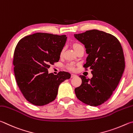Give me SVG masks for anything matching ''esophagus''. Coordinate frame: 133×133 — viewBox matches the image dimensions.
<instances>
[{"instance_id":"obj_1","label":"esophagus","mask_w":133,"mask_h":133,"mask_svg":"<svg viewBox=\"0 0 133 133\" xmlns=\"http://www.w3.org/2000/svg\"><path fill=\"white\" fill-rule=\"evenodd\" d=\"M75 76H76V75H75V74H71V78H74Z\"/></svg>"}]
</instances>
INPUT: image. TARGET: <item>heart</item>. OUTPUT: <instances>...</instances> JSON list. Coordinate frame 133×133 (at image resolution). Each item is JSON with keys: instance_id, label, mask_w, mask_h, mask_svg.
<instances>
[{"instance_id": "obj_1", "label": "heart", "mask_w": 133, "mask_h": 133, "mask_svg": "<svg viewBox=\"0 0 133 133\" xmlns=\"http://www.w3.org/2000/svg\"><path fill=\"white\" fill-rule=\"evenodd\" d=\"M81 46H82L80 44L75 43V44H73V47L74 48V50H75V51H76L79 48L81 47ZM63 51H64V50H62L61 51V55L62 54ZM66 68L69 69V70H70V71H74V69H75V65H74L73 63H71V64H69L66 65Z\"/></svg>"}]
</instances>
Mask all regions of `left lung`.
<instances>
[{"label":"left lung","instance_id":"8db88e82","mask_svg":"<svg viewBox=\"0 0 133 133\" xmlns=\"http://www.w3.org/2000/svg\"><path fill=\"white\" fill-rule=\"evenodd\" d=\"M74 37L85 45L88 54L85 69L93 77L80 75L82 84L75 89L77 98L91 106H97L110 98L117 88L125 68L124 53L118 39L97 30H88Z\"/></svg>","mask_w":133,"mask_h":133}]
</instances>
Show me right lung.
Returning a JSON list of instances; mask_svg holds the SVG:
<instances>
[{"label": "right lung", "instance_id": "obj_1", "mask_svg": "<svg viewBox=\"0 0 133 133\" xmlns=\"http://www.w3.org/2000/svg\"><path fill=\"white\" fill-rule=\"evenodd\" d=\"M65 35L37 32L18 41L14 52V72L25 99L36 106H44L55 99L59 85L71 78L67 72L48 74L51 65L59 60L66 43Z\"/></svg>", "mask_w": 133, "mask_h": 133}]
</instances>
